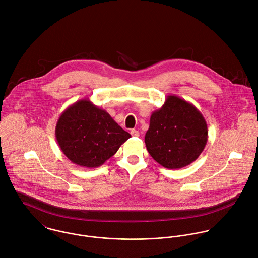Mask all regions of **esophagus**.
I'll use <instances>...</instances> for the list:
<instances>
[{
    "mask_svg": "<svg viewBox=\"0 0 258 258\" xmlns=\"http://www.w3.org/2000/svg\"><path fill=\"white\" fill-rule=\"evenodd\" d=\"M130 133H131L132 136H135V137H138V136H139V132H138L137 130H135V129H132V130L130 131Z\"/></svg>",
    "mask_w": 258,
    "mask_h": 258,
    "instance_id": "obj_1",
    "label": "esophagus"
}]
</instances>
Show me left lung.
Masks as SVG:
<instances>
[{
  "mask_svg": "<svg viewBox=\"0 0 258 258\" xmlns=\"http://www.w3.org/2000/svg\"><path fill=\"white\" fill-rule=\"evenodd\" d=\"M208 142L203 114L179 96L168 95L154 111L145 135L149 154L167 169H181L196 161Z\"/></svg>",
  "mask_w": 258,
  "mask_h": 258,
  "instance_id": "8db88e82",
  "label": "left lung"
}]
</instances>
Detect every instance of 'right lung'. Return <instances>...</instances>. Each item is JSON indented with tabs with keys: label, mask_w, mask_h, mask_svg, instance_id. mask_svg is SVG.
I'll return each instance as SVG.
<instances>
[{
	"label": "right lung",
	"mask_w": 258,
	"mask_h": 258,
	"mask_svg": "<svg viewBox=\"0 0 258 258\" xmlns=\"http://www.w3.org/2000/svg\"><path fill=\"white\" fill-rule=\"evenodd\" d=\"M130 137L109 113L86 98L63 111L55 126L62 153L74 164L86 168L103 165Z\"/></svg>",
	"instance_id": "add662e5"
}]
</instances>
